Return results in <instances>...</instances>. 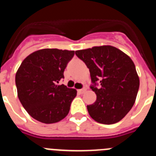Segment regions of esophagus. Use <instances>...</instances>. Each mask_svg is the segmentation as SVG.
<instances>
[{
  "label": "esophagus",
  "instance_id": "esophagus-1",
  "mask_svg": "<svg viewBox=\"0 0 156 156\" xmlns=\"http://www.w3.org/2000/svg\"><path fill=\"white\" fill-rule=\"evenodd\" d=\"M85 91H86V89L85 88H82V89H80V90H78V92L80 93V94H83V93L85 92Z\"/></svg>",
  "mask_w": 156,
  "mask_h": 156
}]
</instances>
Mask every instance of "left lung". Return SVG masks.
<instances>
[{"instance_id": "left-lung-1", "label": "left lung", "mask_w": 156, "mask_h": 156, "mask_svg": "<svg viewBox=\"0 0 156 156\" xmlns=\"http://www.w3.org/2000/svg\"><path fill=\"white\" fill-rule=\"evenodd\" d=\"M76 55L89 69L90 87L97 95L96 101L87 106L90 116L105 125L121 121L133 106L139 90V77L133 62L111 46L77 50Z\"/></svg>"}]
</instances>
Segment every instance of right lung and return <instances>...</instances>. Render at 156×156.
I'll return each instance as SVG.
<instances>
[{"instance_id": "add662e5", "label": "right lung", "mask_w": 156, "mask_h": 156, "mask_svg": "<svg viewBox=\"0 0 156 156\" xmlns=\"http://www.w3.org/2000/svg\"><path fill=\"white\" fill-rule=\"evenodd\" d=\"M75 53L43 49L27 57L16 74L18 98L27 112L45 124L58 122L67 116L76 95L75 89L59 82Z\"/></svg>"}]
</instances>
